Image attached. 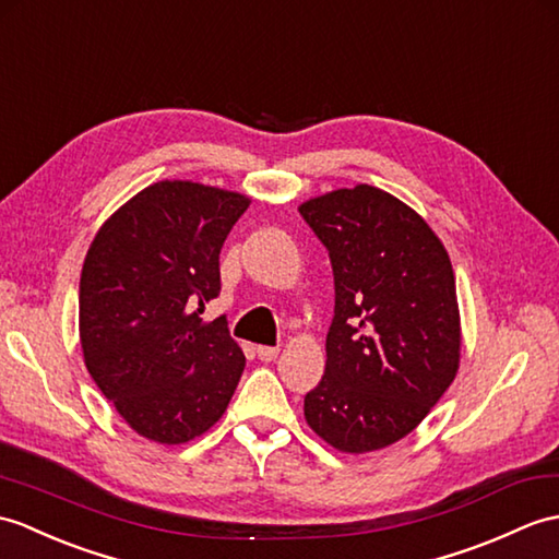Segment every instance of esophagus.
<instances>
[{
	"mask_svg": "<svg viewBox=\"0 0 559 559\" xmlns=\"http://www.w3.org/2000/svg\"><path fill=\"white\" fill-rule=\"evenodd\" d=\"M257 357L262 361H274L278 357V347H269V345H259L257 347Z\"/></svg>",
	"mask_w": 559,
	"mask_h": 559,
	"instance_id": "obj_1",
	"label": "esophagus"
}]
</instances>
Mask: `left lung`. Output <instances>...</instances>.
<instances>
[{"mask_svg": "<svg viewBox=\"0 0 559 559\" xmlns=\"http://www.w3.org/2000/svg\"><path fill=\"white\" fill-rule=\"evenodd\" d=\"M300 214L329 250L335 285L326 371L305 395V419L341 452L393 445L460 367L450 257L417 212L373 186L321 194Z\"/></svg>", "mask_w": 559, "mask_h": 559, "instance_id": "obj_1", "label": "left lung"}]
</instances>
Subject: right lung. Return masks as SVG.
Returning a JSON list of instances; mask_svg holds the SVG:
<instances>
[{"label": "right lung", "mask_w": 559, "mask_h": 559, "mask_svg": "<svg viewBox=\"0 0 559 559\" xmlns=\"http://www.w3.org/2000/svg\"><path fill=\"white\" fill-rule=\"evenodd\" d=\"M248 206L238 192L162 180L128 200L87 250L78 295L85 367L154 443L202 436L236 393L242 349L226 319L200 314L221 293L218 254Z\"/></svg>", "instance_id": "1"}]
</instances>
